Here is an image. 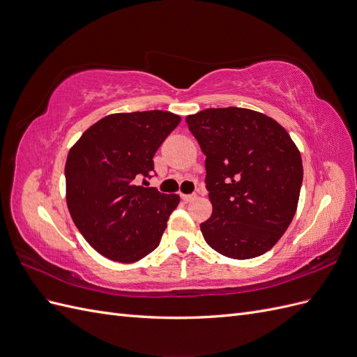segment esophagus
I'll list each match as a JSON object with an SVG mask.
<instances>
[{
  "mask_svg": "<svg viewBox=\"0 0 357 357\" xmlns=\"http://www.w3.org/2000/svg\"><path fill=\"white\" fill-rule=\"evenodd\" d=\"M181 199L183 201H186V202H190V201H193V199H195L198 195H197V193H189V195H186V193H181Z\"/></svg>",
  "mask_w": 357,
  "mask_h": 357,
  "instance_id": "obj_1",
  "label": "esophagus"
}]
</instances>
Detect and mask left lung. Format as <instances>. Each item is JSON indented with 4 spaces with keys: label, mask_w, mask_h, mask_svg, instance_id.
Segmentation results:
<instances>
[{
    "label": "left lung",
    "mask_w": 357,
    "mask_h": 357,
    "mask_svg": "<svg viewBox=\"0 0 357 357\" xmlns=\"http://www.w3.org/2000/svg\"><path fill=\"white\" fill-rule=\"evenodd\" d=\"M186 122L205 155L213 204L201 223L205 241L232 259L264 255L298 207L304 176L298 147L274 119L248 109H207Z\"/></svg>",
    "instance_id": "8db88e82"
}]
</instances>
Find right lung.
Listing matches in <instances>:
<instances>
[{
  "mask_svg": "<svg viewBox=\"0 0 357 357\" xmlns=\"http://www.w3.org/2000/svg\"><path fill=\"white\" fill-rule=\"evenodd\" d=\"M180 116L150 110L110 114L84 131L67 158V205L96 252L131 264L159 245L180 197L138 186L152 177L153 156Z\"/></svg>",
  "mask_w": 357,
  "mask_h": 357,
  "instance_id": "add662e5",
  "label": "right lung"
}]
</instances>
